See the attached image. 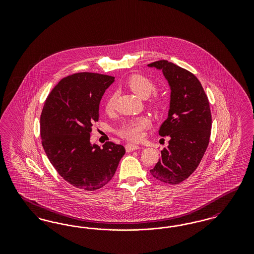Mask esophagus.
<instances>
[{
    "label": "esophagus",
    "instance_id": "34e87169",
    "mask_svg": "<svg viewBox=\"0 0 254 254\" xmlns=\"http://www.w3.org/2000/svg\"><path fill=\"white\" fill-rule=\"evenodd\" d=\"M140 146L137 145H133V144H127L126 145V150L127 152H131L133 150H136V149H139Z\"/></svg>",
    "mask_w": 254,
    "mask_h": 254
}]
</instances>
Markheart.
<instances>
[{
    "mask_svg": "<svg viewBox=\"0 0 254 254\" xmlns=\"http://www.w3.org/2000/svg\"><path fill=\"white\" fill-rule=\"evenodd\" d=\"M126 85L136 95L141 98H147L155 90L154 83L150 79L141 74H133L130 77H128ZM115 103L116 94L112 93L109 95L106 102V110L108 112H111L115 108ZM151 106L153 109L160 110L164 108L165 101L162 98L156 97L153 99ZM149 126L150 122L146 117H138L123 124L120 129L118 130V133L123 138L129 141H139L144 136V130Z\"/></svg>",
    "mask_w": 254,
    "mask_h": 254,
    "instance_id": "1",
    "label": "heart"
}]
</instances>
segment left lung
<instances>
[{
	"mask_svg": "<svg viewBox=\"0 0 254 254\" xmlns=\"http://www.w3.org/2000/svg\"><path fill=\"white\" fill-rule=\"evenodd\" d=\"M163 71L170 86L169 117L159 129L169 136V145L151 175L166 184L177 185L189 178L199 166L209 143L211 112L204 88L197 77L169 61L148 64Z\"/></svg>",
	"mask_w": 254,
	"mask_h": 254,
	"instance_id": "8db88e82",
	"label": "left lung"
}]
</instances>
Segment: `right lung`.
Wrapping results in <instances>:
<instances>
[{
	"label": "right lung",
	"instance_id": "right-lung-1",
	"mask_svg": "<svg viewBox=\"0 0 254 254\" xmlns=\"http://www.w3.org/2000/svg\"><path fill=\"white\" fill-rule=\"evenodd\" d=\"M114 77L80 72L63 78L47 98L41 114L42 145L52 166L71 186L93 191L109 183L126 149L113 142L90 144L99 105Z\"/></svg>",
	"mask_w": 254,
	"mask_h": 254
}]
</instances>
